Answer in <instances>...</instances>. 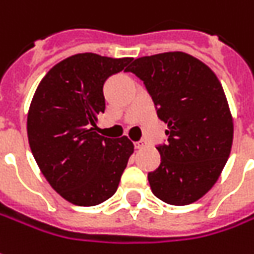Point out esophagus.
Listing matches in <instances>:
<instances>
[{
	"mask_svg": "<svg viewBox=\"0 0 254 254\" xmlns=\"http://www.w3.org/2000/svg\"><path fill=\"white\" fill-rule=\"evenodd\" d=\"M134 146H136V149H144L146 147V141L144 140H139L134 143Z\"/></svg>",
	"mask_w": 254,
	"mask_h": 254,
	"instance_id": "obj_1",
	"label": "esophagus"
}]
</instances>
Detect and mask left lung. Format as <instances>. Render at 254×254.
Returning a JSON list of instances; mask_svg holds the SVG:
<instances>
[{
    "instance_id": "left-lung-1",
    "label": "left lung",
    "mask_w": 254,
    "mask_h": 254,
    "mask_svg": "<svg viewBox=\"0 0 254 254\" xmlns=\"http://www.w3.org/2000/svg\"><path fill=\"white\" fill-rule=\"evenodd\" d=\"M127 72L143 80L168 124V143L158 146L161 164L149 172L154 196L172 206L203 197L227 164L234 121L218 77L192 55L174 51L134 60Z\"/></svg>"
}]
</instances>
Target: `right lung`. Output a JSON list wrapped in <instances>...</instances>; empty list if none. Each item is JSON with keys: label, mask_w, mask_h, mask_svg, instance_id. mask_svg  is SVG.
Returning a JSON list of instances; mask_svg holds the SVG:
<instances>
[{"label": "right lung", "mask_w": 254, "mask_h": 254, "mask_svg": "<svg viewBox=\"0 0 254 254\" xmlns=\"http://www.w3.org/2000/svg\"><path fill=\"white\" fill-rule=\"evenodd\" d=\"M132 58L83 53L50 69L36 89L27 113V137L41 174L55 192L76 206H96L117 192L133 153L122 136L96 132L105 111L103 86Z\"/></svg>", "instance_id": "1"}]
</instances>
